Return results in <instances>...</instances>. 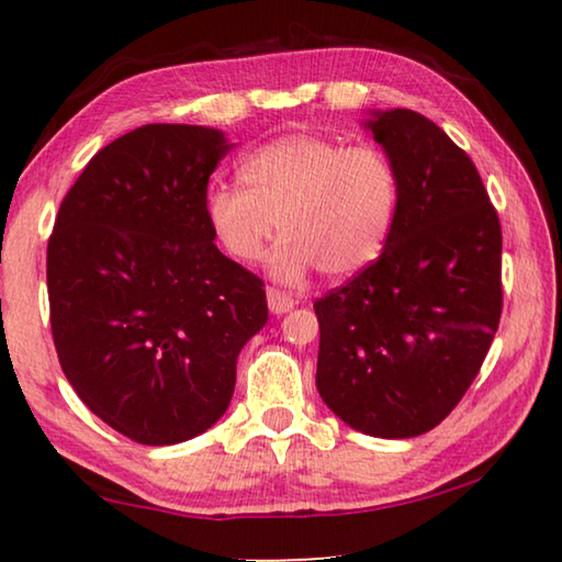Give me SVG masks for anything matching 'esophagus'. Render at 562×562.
Instances as JSON below:
<instances>
[{"mask_svg": "<svg viewBox=\"0 0 562 562\" xmlns=\"http://www.w3.org/2000/svg\"><path fill=\"white\" fill-rule=\"evenodd\" d=\"M268 307L272 315H284V312H290L294 307V300L290 297V294L270 288L268 290Z\"/></svg>", "mask_w": 562, "mask_h": 562, "instance_id": "1", "label": "esophagus"}]
</instances>
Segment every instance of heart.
Segmentation results:
<instances>
[{
    "instance_id": "heart-1",
    "label": "heart",
    "mask_w": 562,
    "mask_h": 562,
    "mask_svg": "<svg viewBox=\"0 0 562 562\" xmlns=\"http://www.w3.org/2000/svg\"><path fill=\"white\" fill-rule=\"evenodd\" d=\"M243 188H217L207 217L225 250L258 262L274 237V278L302 282L312 270L351 278L372 265L392 231L398 176L384 150L345 148L315 133H288L245 160Z\"/></svg>"
}]
</instances>
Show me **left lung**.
Here are the masks:
<instances>
[{"label":"left lung","instance_id":"1","mask_svg":"<svg viewBox=\"0 0 562 562\" xmlns=\"http://www.w3.org/2000/svg\"><path fill=\"white\" fill-rule=\"evenodd\" d=\"M398 205L379 258L315 302L317 389L379 439L431 431L461 402L496 337L501 223L473 160L422 113L374 111Z\"/></svg>","mask_w":562,"mask_h":562}]
</instances>
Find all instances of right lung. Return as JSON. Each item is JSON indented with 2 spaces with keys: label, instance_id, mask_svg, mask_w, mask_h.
Listing matches in <instances>:
<instances>
[{
  "label": "right lung",
  "instance_id": "add662e5",
  "mask_svg": "<svg viewBox=\"0 0 562 562\" xmlns=\"http://www.w3.org/2000/svg\"><path fill=\"white\" fill-rule=\"evenodd\" d=\"M233 144L215 128L148 123L101 148L46 247L52 335L74 392L146 446L225 414L265 284L215 247L207 180Z\"/></svg>",
  "mask_w": 562,
  "mask_h": 562
}]
</instances>
